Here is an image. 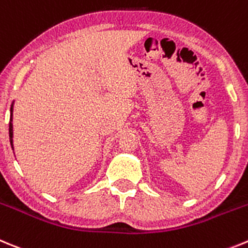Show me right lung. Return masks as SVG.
<instances>
[{
    "instance_id": "obj_1",
    "label": "right lung",
    "mask_w": 248,
    "mask_h": 248,
    "mask_svg": "<svg viewBox=\"0 0 248 248\" xmlns=\"http://www.w3.org/2000/svg\"><path fill=\"white\" fill-rule=\"evenodd\" d=\"M12 111H13V104L11 105V121H10V140H11V146L13 148V124H12Z\"/></svg>"
}]
</instances>
